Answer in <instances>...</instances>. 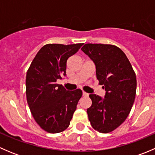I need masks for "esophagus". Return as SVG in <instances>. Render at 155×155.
I'll return each mask as SVG.
<instances>
[{
    "label": "esophagus",
    "mask_w": 155,
    "mask_h": 155,
    "mask_svg": "<svg viewBox=\"0 0 155 155\" xmlns=\"http://www.w3.org/2000/svg\"><path fill=\"white\" fill-rule=\"evenodd\" d=\"M82 95H83V97H88L89 94H87V93H86V92L83 91V92H82Z\"/></svg>",
    "instance_id": "obj_1"
}]
</instances>
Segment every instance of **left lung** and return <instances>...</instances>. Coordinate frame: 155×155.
<instances>
[{
  "mask_svg": "<svg viewBox=\"0 0 155 155\" xmlns=\"http://www.w3.org/2000/svg\"><path fill=\"white\" fill-rule=\"evenodd\" d=\"M82 51L94 62L99 85L105 88V98L90 94L92 104L87 109L93 128L107 134L127 118L134 103L137 77L124 51L115 45L87 43Z\"/></svg>",
  "mask_w": 155,
  "mask_h": 155,
  "instance_id": "left-lung-1",
  "label": "left lung"
}]
</instances>
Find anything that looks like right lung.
Wrapping results in <instances>:
<instances>
[{"label":"right lung","instance_id":"obj_1","mask_svg":"<svg viewBox=\"0 0 155 155\" xmlns=\"http://www.w3.org/2000/svg\"><path fill=\"white\" fill-rule=\"evenodd\" d=\"M84 43H49L36 54L26 75V97L39 126L50 134L65 130L82 96L80 89L67 91L57 83L66 75L67 61Z\"/></svg>","mask_w":155,"mask_h":155}]
</instances>
